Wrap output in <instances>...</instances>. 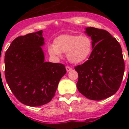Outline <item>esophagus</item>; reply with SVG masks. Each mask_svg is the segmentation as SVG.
Here are the masks:
<instances>
[{
	"instance_id": "esophagus-1",
	"label": "esophagus",
	"mask_w": 129,
	"mask_h": 129,
	"mask_svg": "<svg viewBox=\"0 0 129 129\" xmlns=\"http://www.w3.org/2000/svg\"><path fill=\"white\" fill-rule=\"evenodd\" d=\"M66 71L68 72H70L71 70H72V68H70V67L69 66H66Z\"/></svg>"
}]
</instances>
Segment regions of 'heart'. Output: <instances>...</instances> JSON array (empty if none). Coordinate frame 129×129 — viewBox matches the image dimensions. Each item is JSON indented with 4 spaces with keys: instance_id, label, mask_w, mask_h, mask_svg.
I'll return each mask as SVG.
<instances>
[{
    "instance_id": "b5f03b06",
    "label": "heart",
    "mask_w": 129,
    "mask_h": 129,
    "mask_svg": "<svg viewBox=\"0 0 129 129\" xmlns=\"http://www.w3.org/2000/svg\"><path fill=\"white\" fill-rule=\"evenodd\" d=\"M49 54L53 58H59L61 53H66L71 63H80L88 58L92 51V41L87 35H61L56 37L53 45L47 47Z\"/></svg>"
}]
</instances>
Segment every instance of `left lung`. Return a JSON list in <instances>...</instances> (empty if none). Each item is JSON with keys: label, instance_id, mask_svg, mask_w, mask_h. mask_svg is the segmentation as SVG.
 Returning a JSON list of instances; mask_svg holds the SVG:
<instances>
[{"label": "left lung", "instance_id": "8db88e82", "mask_svg": "<svg viewBox=\"0 0 129 129\" xmlns=\"http://www.w3.org/2000/svg\"><path fill=\"white\" fill-rule=\"evenodd\" d=\"M85 33L92 39L93 50L88 60L75 67L77 88L88 99L103 100L115 94L121 84L124 72L122 49L105 30L87 27Z\"/></svg>", "mask_w": 129, "mask_h": 129}]
</instances>
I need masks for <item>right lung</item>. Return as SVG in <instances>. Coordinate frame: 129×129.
I'll return each mask as SVG.
<instances>
[{
    "mask_svg": "<svg viewBox=\"0 0 129 129\" xmlns=\"http://www.w3.org/2000/svg\"><path fill=\"white\" fill-rule=\"evenodd\" d=\"M42 33L41 30L17 37L5 56L7 84L18 100L29 106L50 102L66 73L63 64L45 61Z\"/></svg>",
    "mask_w": 129,
    "mask_h": 129,
    "instance_id": "obj_1",
    "label": "right lung"
}]
</instances>
